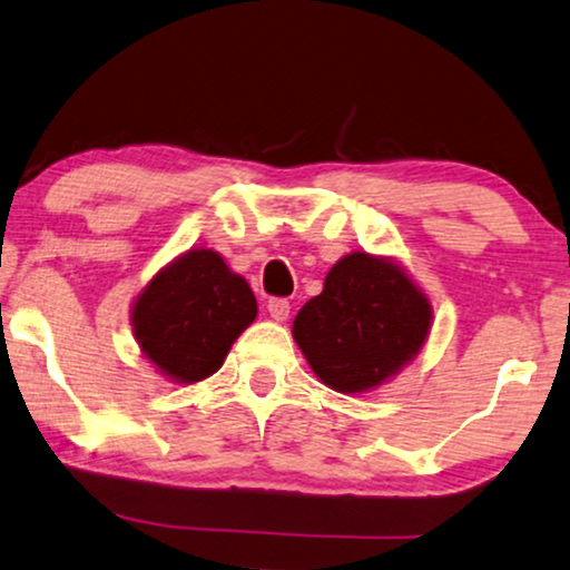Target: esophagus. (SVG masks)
Here are the masks:
<instances>
[{
	"label": "esophagus",
	"instance_id": "1",
	"mask_svg": "<svg viewBox=\"0 0 570 570\" xmlns=\"http://www.w3.org/2000/svg\"><path fill=\"white\" fill-rule=\"evenodd\" d=\"M288 312H292V304H288L286 299H271L268 302V315L276 320V323H284V320L288 317Z\"/></svg>",
	"mask_w": 570,
	"mask_h": 570
}]
</instances>
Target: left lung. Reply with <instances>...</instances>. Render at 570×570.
Segmentation results:
<instances>
[{
    "label": "left lung",
    "mask_w": 570,
    "mask_h": 570,
    "mask_svg": "<svg viewBox=\"0 0 570 570\" xmlns=\"http://www.w3.org/2000/svg\"><path fill=\"white\" fill-rule=\"evenodd\" d=\"M429 296L392 258L351 253L327 271L323 294L294 317V341L335 392H366L395 376L431 331Z\"/></svg>",
    "instance_id": "left-lung-1"
}]
</instances>
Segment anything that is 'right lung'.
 I'll use <instances>...</instances> for the list:
<instances>
[{
	"label": "right lung",
	"instance_id": "right-lung-1",
	"mask_svg": "<svg viewBox=\"0 0 570 570\" xmlns=\"http://www.w3.org/2000/svg\"><path fill=\"white\" fill-rule=\"evenodd\" d=\"M258 315L253 288L219 253H183L141 288L131 325L141 354L178 384L212 376Z\"/></svg>",
	"mask_w": 570,
	"mask_h": 570
}]
</instances>
